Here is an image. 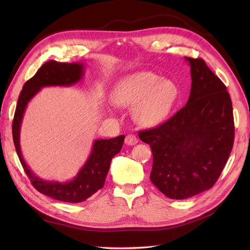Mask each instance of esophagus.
I'll list each match as a JSON object with an SVG mask.
<instances>
[{
	"instance_id": "34e87169",
	"label": "esophagus",
	"mask_w": 250,
	"mask_h": 250,
	"mask_svg": "<svg viewBox=\"0 0 250 250\" xmlns=\"http://www.w3.org/2000/svg\"><path fill=\"white\" fill-rule=\"evenodd\" d=\"M125 143L126 144V145H128V146H134V145H136V144L138 143V139H137V137H136L135 135L128 134V135L125 137Z\"/></svg>"
}]
</instances>
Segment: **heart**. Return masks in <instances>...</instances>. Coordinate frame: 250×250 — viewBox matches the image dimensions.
Wrapping results in <instances>:
<instances>
[{"label": "heart", "instance_id": "b5f03b06", "mask_svg": "<svg viewBox=\"0 0 250 250\" xmlns=\"http://www.w3.org/2000/svg\"><path fill=\"white\" fill-rule=\"evenodd\" d=\"M177 96L178 88L173 81L143 71L122 79L113 91L112 100L120 106H135V120L142 125L153 126L165 120Z\"/></svg>", "mask_w": 250, "mask_h": 250}]
</instances>
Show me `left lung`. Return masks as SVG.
I'll return each mask as SVG.
<instances>
[{
	"label": "left lung",
	"instance_id": "obj_1",
	"mask_svg": "<svg viewBox=\"0 0 250 250\" xmlns=\"http://www.w3.org/2000/svg\"><path fill=\"white\" fill-rule=\"evenodd\" d=\"M191 89L185 107L157 127L139 132L150 145V179L167 198L185 200L211 188L224 169L234 143L230 95L203 59L186 58Z\"/></svg>",
	"mask_w": 250,
	"mask_h": 250
}]
</instances>
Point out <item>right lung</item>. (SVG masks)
Segmentation results:
<instances>
[{"instance_id": "obj_1", "label": "right lung", "mask_w": 250, "mask_h": 250, "mask_svg": "<svg viewBox=\"0 0 250 250\" xmlns=\"http://www.w3.org/2000/svg\"><path fill=\"white\" fill-rule=\"evenodd\" d=\"M84 73L82 62H59L49 61L38 69L20 92L12 125L13 141L19 160L32 186L49 198L65 202L81 203L103 188L113 157L123 148L125 136L109 140H96L87 162L77 176L68 182L46 181L37 177L25 163L20 148V126L27 103L45 86H71L80 81Z\"/></svg>"}]
</instances>
